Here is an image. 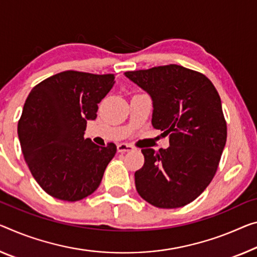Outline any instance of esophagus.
Returning <instances> with one entry per match:
<instances>
[{"label": "esophagus", "instance_id": "34e87169", "mask_svg": "<svg viewBox=\"0 0 257 257\" xmlns=\"http://www.w3.org/2000/svg\"><path fill=\"white\" fill-rule=\"evenodd\" d=\"M134 147L132 145L130 144H119L117 146V151L119 153H125V152H130V151H133Z\"/></svg>", "mask_w": 257, "mask_h": 257}]
</instances>
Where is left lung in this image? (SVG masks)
Masks as SVG:
<instances>
[{"label":"left lung","instance_id":"8db88e82","mask_svg":"<svg viewBox=\"0 0 257 257\" xmlns=\"http://www.w3.org/2000/svg\"><path fill=\"white\" fill-rule=\"evenodd\" d=\"M125 76L152 96V124L169 134L170 144L157 153L141 149L145 164L134 173L137 191L157 208L186 206L210 184L226 144L219 94L204 74L177 64Z\"/></svg>","mask_w":257,"mask_h":257}]
</instances>
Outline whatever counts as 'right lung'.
<instances>
[{
    "mask_svg": "<svg viewBox=\"0 0 257 257\" xmlns=\"http://www.w3.org/2000/svg\"><path fill=\"white\" fill-rule=\"evenodd\" d=\"M115 74L64 71L31 90L18 121L23 155L37 183L49 195L79 201L100 186L117 147H100L84 134Z\"/></svg>",
    "mask_w": 257,
    "mask_h": 257,
    "instance_id": "1",
    "label": "right lung"
}]
</instances>
